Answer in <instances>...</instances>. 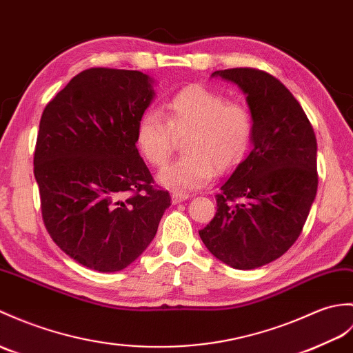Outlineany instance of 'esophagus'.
Listing matches in <instances>:
<instances>
[{"label": "esophagus", "instance_id": "34e87169", "mask_svg": "<svg viewBox=\"0 0 353 353\" xmlns=\"http://www.w3.org/2000/svg\"><path fill=\"white\" fill-rule=\"evenodd\" d=\"M188 199H190V194H185V192H177V191L171 192V201H173L174 204L182 203V201H185V200H188Z\"/></svg>", "mask_w": 353, "mask_h": 353}]
</instances>
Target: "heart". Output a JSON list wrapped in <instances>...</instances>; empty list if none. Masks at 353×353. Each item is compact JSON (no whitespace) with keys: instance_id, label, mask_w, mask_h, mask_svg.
Segmentation results:
<instances>
[{"instance_id":"obj_1","label":"heart","mask_w":353,"mask_h":353,"mask_svg":"<svg viewBox=\"0 0 353 353\" xmlns=\"http://www.w3.org/2000/svg\"><path fill=\"white\" fill-rule=\"evenodd\" d=\"M167 120L147 110L138 119L135 143L143 158L162 167L174 149L176 135H185L186 154L161 170L158 182L170 190H199L215 171L233 168L251 144L254 120L242 103L228 102L224 94L204 85L177 92L165 105Z\"/></svg>"}]
</instances>
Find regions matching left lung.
I'll return each instance as SVG.
<instances>
[{
	"mask_svg": "<svg viewBox=\"0 0 353 353\" xmlns=\"http://www.w3.org/2000/svg\"><path fill=\"white\" fill-rule=\"evenodd\" d=\"M241 88L254 120L252 149L219 183L216 214L200 230L206 248L234 269H256L296 242L317 192V141L293 94L266 72L216 70Z\"/></svg>",
	"mask_w": 353,
	"mask_h": 353,
	"instance_id": "1",
	"label": "left lung"
}]
</instances>
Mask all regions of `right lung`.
Wrapping results in <instances>:
<instances>
[{
    "mask_svg": "<svg viewBox=\"0 0 353 353\" xmlns=\"http://www.w3.org/2000/svg\"><path fill=\"white\" fill-rule=\"evenodd\" d=\"M138 70L94 68L46 105L34 152L42 216L52 241L77 263L117 272L149 247L170 208L135 143L154 97Z\"/></svg>",
    "mask_w": 353,
    "mask_h": 353,
    "instance_id": "obj_1",
    "label": "right lung"
}]
</instances>
